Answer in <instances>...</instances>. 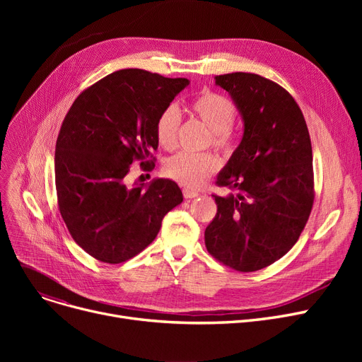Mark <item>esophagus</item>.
Masks as SVG:
<instances>
[{
    "instance_id": "esophagus-1",
    "label": "esophagus",
    "mask_w": 362,
    "mask_h": 362,
    "mask_svg": "<svg viewBox=\"0 0 362 362\" xmlns=\"http://www.w3.org/2000/svg\"><path fill=\"white\" fill-rule=\"evenodd\" d=\"M199 194L198 192H195V191H191V189H183V197L186 198V199H191V198H197Z\"/></svg>"
}]
</instances>
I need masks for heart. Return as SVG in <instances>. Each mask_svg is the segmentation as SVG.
<instances>
[{"mask_svg": "<svg viewBox=\"0 0 362 362\" xmlns=\"http://www.w3.org/2000/svg\"><path fill=\"white\" fill-rule=\"evenodd\" d=\"M186 110L199 119L208 129H211V144L214 148L229 152L235 145L233 122L236 107L232 100L213 90H201L189 100ZM180 116L177 110L165 107L156 120V138L164 149H173L177 144ZM220 167V161L210 152L191 154L179 152L170 157L164 164V173L186 187H201Z\"/></svg>", "mask_w": 362, "mask_h": 362, "instance_id": "obj_1", "label": "heart"}]
</instances>
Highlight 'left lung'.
I'll list each match as a JSON object with an SVG mask.
<instances>
[{
	"label": "left lung",
	"instance_id": "obj_1",
	"mask_svg": "<svg viewBox=\"0 0 362 362\" xmlns=\"http://www.w3.org/2000/svg\"><path fill=\"white\" fill-rule=\"evenodd\" d=\"M232 95L243 138L217 177L227 197L213 194L217 214L205 229V246L240 273L269 267L299 239L314 204L310 132L292 95L255 73L216 76Z\"/></svg>",
	"mask_w": 362,
	"mask_h": 362
}]
</instances>
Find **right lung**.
I'll return each instance as SVG.
<instances>
[{"label":"right lung","instance_id":"obj_1","mask_svg":"<svg viewBox=\"0 0 362 362\" xmlns=\"http://www.w3.org/2000/svg\"><path fill=\"white\" fill-rule=\"evenodd\" d=\"M189 85L123 69L79 93L55 144V191L62 218L81 248L107 264L124 262L156 239L164 216L183 201L180 187L157 179L129 187L130 164L154 168L156 120Z\"/></svg>","mask_w":362,"mask_h":362}]
</instances>
